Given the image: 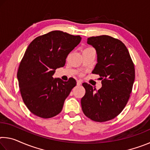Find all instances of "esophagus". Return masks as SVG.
I'll return each instance as SVG.
<instances>
[{
    "label": "esophagus",
    "mask_w": 150,
    "mask_h": 150,
    "mask_svg": "<svg viewBox=\"0 0 150 150\" xmlns=\"http://www.w3.org/2000/svg\"><path fill=\"white\" fill-rule=\"evenodd\" d=\"M81 84H82V83H81V81H77V85H81Z\"/></svg>",
    "instance_id": "34e87169"
}]
</instances>
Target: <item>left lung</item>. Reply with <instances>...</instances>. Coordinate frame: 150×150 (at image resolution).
Listing matches in <instances>:
<instances>
[{
  "instance_id": "obj_1",
  "label": "left lung",
  "mask_w": 150,
  "mask_h": 150,
  "mask_svg": "<svg viewBox=\"0 0 150 150\" xmlns=\"http://www.w3.org/2000/svg\"><path fill=\"white\" fill-rule=\"evenodd\" d=\"M87 44L95 48L97 63L92 71L98 74L102 87L96 91L83 83L85 95L81 103L83 113L95 122H106L120 114L130 97L135 69L128 49L122 42L108 35L91 37Z\"/></svg>"
}]
</instances>
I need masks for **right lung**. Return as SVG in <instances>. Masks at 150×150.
Listing matches in <instances>:
<instances>
[{"mask_svg":"<svg viewBox=\"0 0 150 150\" xmlns=\"http://www.w3.org/2000/svg\"><path fill=\"white\" fill-rule=\"evenodd\" d=\"M81 40L80 35L55 30L37 37L28 45L17 78L24 103L34 115L49 118L62 111L77 83L73 78L63 81L53 75L65 65L68 54Z\"/></svg>","mask_w":150,"mask_h":150,"instance_id":"obj_1","label":"right lung"}]
</instances>
